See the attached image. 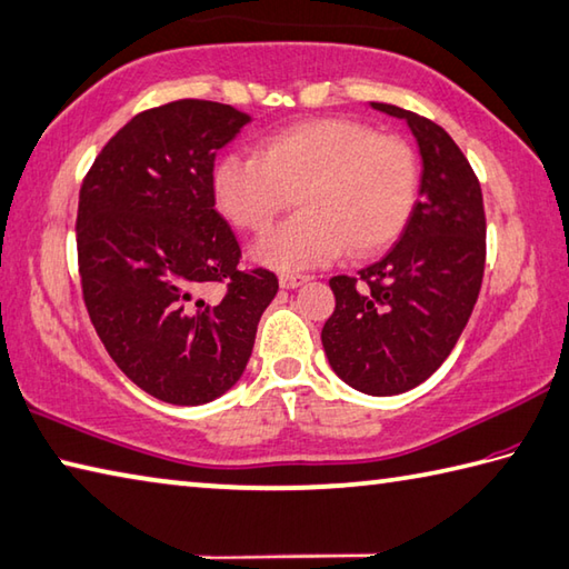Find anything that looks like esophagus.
I'll return each instance as SVG.
<instances>
[{
  "label": "esophagus",
  "mask_w": 569,
  "mask_h": 569,
  "mask_svg": "<svg viewBox=\"0 0 569 569\" xmlns=\"http://www.w3.org/2000/svg\"><path fill=\"white\" fill-rule=\"evenodd\" d=\"M305 282H309V274H297V272H282L280 274V287H284V289L302 287Z\"/></svg>",
  "instance_id": "esophagus-1"
}]
</instances>
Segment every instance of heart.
I'll return each mask as SVG.
<instances>
[{
    "mask_svg": "<svg viewBox=\"0 0 569 569\" xmlns=\"http://www.w3.org/2000/svg\"><path fill=\"white\" fill-rule=\"evenodd\" d=\"M216 206L234 228L262 232L302 202V212L254 244L277 270L381 252L399 238L418 198V160L399 136L353 118H312L270 133L260 156L230 151L212 168Z\"/></svg>",
    "mask_w": 569,
    "mask_h": 569,
    "instance_id": "heart-1",
    "label": "heart"
}]
</instances>
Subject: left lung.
Segmentation results:
<instances>
[{
    "mask_svg": "<svg viewBox=\"0 0 569 569\" xmlns=\"http://www.w3.org/2000/svg\"><path fill=\"white\" fill-rule=\"evenodd\" d=\"M423 160L421 198L399 242L359 277L329 280L337 307L321 329L331 369L369 396L423 383L466 329L486 270V210L478 176L441 126L391 103Z\"/></svg>",
    "mask_w": 569,
    "mask_h": 569,
    "instance_id": "left-lung-1",
    "label": "left lung"
}]
</instances>
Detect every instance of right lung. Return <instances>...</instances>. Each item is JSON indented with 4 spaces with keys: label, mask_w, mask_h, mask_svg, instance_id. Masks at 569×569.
Listing matches in <instances>:
<instances>
[{
    "label": "right lung",
    "mask_w": 569,
    "mask_h": 569,
    "mask_svg": "<svg viewBox=\"0 0 569 569\" xmlns=\"http://www.w3.org/2000/svg\"><path fill=\"white\" fill-rule=\"evenodd\" d=\"M252 118L183 99L133 116L96 156L79 192L83 305L116 367L156 399L200 406L242 377L277 274L240 270L216 210L212 168ZM222 283L220 300L199 295Z\"/></svg>",
    "instance_id": "obj_1"
}]
</instances>
